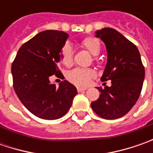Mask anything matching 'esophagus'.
Here are the masks:
<instances>
[{
  "instance_id": "obj_1",
  "label": "esophagus",
  "mask_w": 153,
  "mask_h": 153,
  "mask_svg": "<svg viewBox=\"0 0 153 153\" xmlns=\"http://www.w3.org/2000/svg\"><path fill=\"white\" fill-rule=\"evenodd\" d=\"M86 90H87V88H81V87H78V88H77V91L79 92V93L86 91Z\"/></svg>"
}]
</instances>
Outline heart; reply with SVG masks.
Here are the masks:
<instances>
[{"label": "heart", "mask_w": 153, "mask_h": 153, "mask_svg": "<svg viewBox=\"0 0 153 153\" xmlns=\"http://www.w3.org/2000/svg\"><path fill=\"white\" fill-rule=\"evenodd\" d=\"M82 46L85 48L92 55L97 56L100 53L101 46L100 41L95 37H87L82 42ZM73 61V48L71 45L65 44L61 51V62L65 66H69ZM94 72L90 69L76 68L69 71L67 74L68 80L74 84L78 86L88 85L90 79L94 77Z\"/></svg>", "instance_id": "b5f03b06"}]
</instances>
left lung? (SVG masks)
<instances>
[{
    "instance_id": "left-lung-1",
    "label": "left lung",
    "mask_w": 153,
    "mask_h": 153,
    "mask_svg": "<svg viewBox=\"0 0 153 153\" xmlns=\"http://www.w3.org/2000/svg\"><path fill=\"white\" fill-rule=\"evenodd\" d=\"M95 36L105 43L107 62L100 80L111 81V86L97 88V100L91 103L100 117L112 120L126 115L138 100L145 78V69L138 48L117 30L104 28Z\"/></svg>"
}]
</instances>
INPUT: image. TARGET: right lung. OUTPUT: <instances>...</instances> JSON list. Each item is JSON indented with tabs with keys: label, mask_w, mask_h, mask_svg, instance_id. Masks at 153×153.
I'll use <instances>...</instances> for the list:
<instances>
[{
	"label": "right lung",
	"mask_w": 153,
	"mask_h": 153,
	"mask_svg": "<svg viewBox=\"0 0 153 153\" xmlns=\"http://www.w3.org/2000/svg\"><path fill=\"white\" fill-rule=\"evenodd\" d=\"M64 31L48 30L36 35L21 46L12 65L13 88L22 104L33 115L55 120L67 113L76 88L64 81L50 82L53 75L61 76L59 64L61 50L68 39Z\"/></svg>",
	"instance_id": "1"
}]
</instances>
